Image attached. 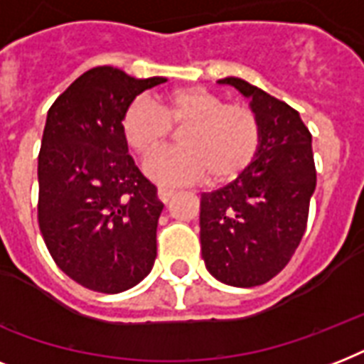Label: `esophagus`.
I'll return each instance as SVG.
<instances>
[{
    "instance_id": "esophagus-1",
    "label": "esophagus",
    "mask_w": 364,
    "mask_h": 364,
    "mask_svg": "<svg viewBox=\"0 0 364 364\" xmlns=\"http://www.w3.org/2000/svg\"><path fill=\"white\" fill-rule=\"evenodd\" d=\"M156 196H159L160 202H170V198L173 196V191L171 188H164V187H160L159 191H156Z\"/></svg>"
}]
</instances>
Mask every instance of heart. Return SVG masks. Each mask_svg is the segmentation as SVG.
<instances>
[{
	"mask_svg": "<svg viewBox=\"0 0 364 364\" xmlns=\"http://www.w3.org/2000/svg\"><path fill=\"white\" fill-rule=\"evenodd\" d=\"M183 126V149L159 153L145 164L147 176L160 185H191L208 177L211 185H225L259 154L262 128L257 113L200 87L170 90L159 104L137 96L124 109L121 132L132 153L147 159L168 141L171 128Z\"/></svg>",
	"mask_w": 364,
	"mask_h": 364,
	"instance_id": "b5f03b06",
	"label": "heart"
}]
</instances>
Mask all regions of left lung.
Segmentation results:
<instances>
[{
    "label": "left lung",
    "mask_w": 364,
    "mask_h": 364,
    "mask_svg": "<svg viewBox=\"0 0 364 364\" xmlns=\"http://www.w3.org/2000/svg\"><path fill=\"white\" fill-rule=\"evenodd\" d=\"M219 85L251 98L262 141L238 179L202 194V259L219 282L257 287L287 266L304 236L317 181L311 134L299 111L247 81L227 77Z\"/></svg>",
    "instance_id": "8db88e82"
}]
</instances>
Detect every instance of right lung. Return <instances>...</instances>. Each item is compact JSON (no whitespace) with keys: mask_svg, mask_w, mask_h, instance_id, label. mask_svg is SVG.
I'll list each match as a JSON object with an SVG mask.
<instances>
[{"mask_svg":"<svg viewBox=\"0 0 364 364\" xmlns=\"http://www.w3.org/2000/svg\"><path fill=\"white\" fill-rule=\"evenodd\" d=\"M164 77L100 65L50 105L37 162V221L58 268L96 293H121L156 259L164 204L137 170L121 132L124 109Z\"/></svg>","mask_w":364,"mask_h":364,"instance_id":"right-lung-1","label":"right lung"}]
</instances>
